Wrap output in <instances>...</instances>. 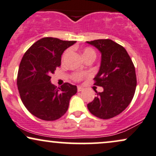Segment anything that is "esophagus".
Segmentation results:
<instances>
[{"instance_id": "1", "label": "esophagus", "mask_w": 156, "mask_h": 156, "mask_svg": "<svg viewBox=\"0 0 156 156\" xmlns=\"http://www.w3.org/2000/svg\"><path fill=\"white\" fill-rule=\"evenodd\" d=\"M83 90V88L81 87H78V92H82Z\"/></svg>"}]
</instances>
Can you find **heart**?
I'll use <instances>...</instances> for the list:
<instances>
[{
	"label": "heart",
	"instance_id": "1",
	"mask_svg": "<svg viewBox=\"0 0 156 156\" xmlns=\"http://www.w3.org/2000/svg\"><path fill=\"white\" fill-rule=\"evenodd\" d=\"M69 49L67 50V51L64 52V55H63V58L64 56H65L66 55H67L68 53H69ZM83 55L84 58H88V57H90V56L94 57V58H95L96 53H95V51H94V50L93 49V48L88 47V48H84V50L83 51ZM83 76H84V75L81 74V73H76V74H75L74 76H73V79H74V80H79L81 79L82 78H83Z\"/></svg>",
	"mask_w": 156,
	"mask_h": 156
}]
</instances>
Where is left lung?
Returning <instances> with one entry per match:
<instances>
[{
	"label": "left lung",
	"mask_w": 156,
	"mask_h": 156,
	"mask_svg": "<svg viewBox=\"0 0 156 156\" xmlns=\"http://www.w3.org/2000/svg\"><path fill=\"white\" fill-rule=\"evenodd\" d=\"M101 53L99 72L94 85L103 91L88 103L87 108L95 117L108 119L116 117L130 104L135 94L136 76L135 67L128 52L112 39H96L87 42Z\"/></svg>",
	"instance_id": "1"
}]
</instances>
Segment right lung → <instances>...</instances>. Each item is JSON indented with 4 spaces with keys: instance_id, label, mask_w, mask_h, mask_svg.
<instances>
[{
    "instance_id": "add662e5",
    "label": "right lung",
    "mask_w": 156,
    "mask_h": 156,
    "mask_svg": "<svg viewBox=\"0 0 156 156\" xmlns=\"http://www.w3.org/2000/svg\"><path fill=\"white\" fill-rule=\"evenodd\" d=\"M76 41L44 37L25 53L18 69L17 84L21 101L28 111L39 119L53 121L67 112L77 87L64 83L56 88L51 74L61 65L63 52Z\"/></svg>"
}]
</instances>
